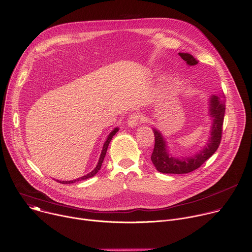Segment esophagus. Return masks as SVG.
Returning <instances> with one entry per match:
<instances>
[{
  "instance_id": "esophagus-1",
  "label": "esophagus",
  "mask_w": 252,
  "mask_h": 252,
  "mask_svg": "<svg viewBox=\"0 0 252 252\" xmlns=\"http://www.w3.org/2000/svg\"><path fill=\"white\" fill-rule=\"evenodd\" d=\"M142 120L141 118V115L137 114V113H133L131 114L129 117H128V120H127V124L129 126H135L139 124V122Z\"/></svg>"
}]
</instances>
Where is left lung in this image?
I'll use <instances>...</instances> for the list:
<instances>
[{
    "label": "left lung",
    "instance_id": "1",
    "mask_svg": "<svg viewBox=\"0 0 252 252\" xmlns=\"http://www.w3.org/2000/svg\"><path fill=\"white\" fill-rule=\"evenodd\" d=\"M179 57L187 62L189 65H194L198 61L190 54L179 53ZM225 112V101H221L220 96L213 95L210 98V115L213 118V125L211 128V137L207 147H205L199 154L188 158H174L170 157L166 150L165 141L160 132L154 129L155 133V148L152 154V161L159 172L162 173H189L200 167L215 152L218 151L222 135V126Z\"/></svg>",
    "mask_w": 252,
    "mask_h": 252
}]
</instances>
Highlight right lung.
<instances>
[{
  "label": "right lung",
  "instance_id": "obj_1",
  "mask_svg": "<svg viewBox=\"0 0 252 252\" xmlns=\"http://www.w3.org/2000/svg\"><path fill=\"white\" fill-rule=\"evenodd\" d=\"M119 131V128L117 127V128H115L110 134H109V136H107V138H106V140H105V142H104V145H103V148H102V151H101V154H100V157H99V159H98V162H97V165L95 166V168L92 171V172H90L89 174H87V175H85V176H83V177H80V178H78V179H75V181H68V182H59V181H57V182H59V183H61V184H73V183H76V182H80V181H84V179H87V178H90V177H92V176H94V174H96V172L100 169V166H101V163H102V161H103V158H104V157H105V154H106V151H107V148H109V145H110V141L112 140V138H113V136L117 133Z\"/></svg>",
  "mask_w": 252,
  "mask_h": 252
}]
</instances>
